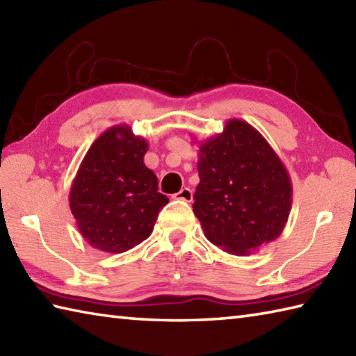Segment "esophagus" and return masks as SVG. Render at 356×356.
<instances>
[{"mask_svg":"<svg viewBox=\"0 0 356 356\" xmlns=\"http://www.w3.org/2000/svg\"><path fill=\"white\" fill-rule=\"evenodd\" d=\"M174 199H179V200H185V202H191L193 200V191L190 188H182L179 193L174 194Z\"/></svg>","mask_w":356,"mask_h":356,"instance_id":"esophagus-1","label":"esophagus"}]
</instances>
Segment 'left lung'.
Wrapping results in <instances>:
<instances>
[{"instance_id":"obj_1","label":"left lung","mask_w":356,"mask_h":356,"mask_svg":"<svg viewBox=\"0 0 356 356\" xmlns=\"http://www.w3.org/2000/svg\"><path fill=\"white\" fill-rule=\"evenodd\" d=\"M197 171L193 211L216 247L245 256L280 238L293 188L282 160L252 124L229 118L220 134L200 142Z\"/></svg>"}]
</instances>
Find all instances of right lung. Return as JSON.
Masks as SVG:
<instances>
[{"instance_id":"obj_1","label":"right lung","mask_w":356,"mask_h":356,"mask_svg":"<svg viewBox=\"0 0 356 356\" xmlns=\"http://www.w3.org/2000/svg\"><path fill=\"white\" fill-rule=\"evenodd\" d=\"M148 142L115 124L90 145L69 193L76 228L90 247L123 253L149 238L168 197L143 163Z\"/></svg>"}]
</instances>
